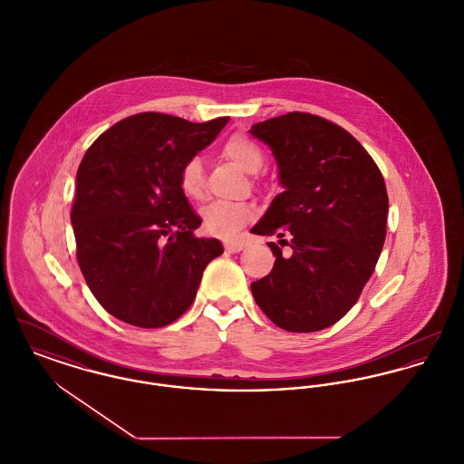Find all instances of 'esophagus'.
Listing matches in <instances>:
<instances>
[{
  "label": "esophagus",
  "mask_w": 464,
  "mask_h": 464,
  "mask_svg": "<svg viewBox=\"0 0 464 464\" xmlns=\"http://www.w3.org/2000/svg\"><path fill=\"white\" fill-rule=\"evenodd\" d=\"M224 246H226V250H227V252L235 254V252H240V250H244V248H246V244H244L242 240H233V242H226Z\"/></svg>",
  "instance_id": "esophagus-1"
}]
</instances>
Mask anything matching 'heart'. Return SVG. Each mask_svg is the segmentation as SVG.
<instances>
[{"label": "heart", "mask_w": 464, "mask_h": 464, "mask_svg": "<svg viewBox=\"0 0 464 464\" xmlns=\"http://www.w3.org/2000/svg\"><path fill=\"white\" fill-rule=\"evenodd\" d=\"M222 152L227 160L252 175L257 173L265 164L261 147L246 135H233L224 143ZM179 184L182 192L191 199H199L203 196L205 180L199 158H189L182 164ZM256 214L257 210L254 203L248 201H216L203 208L201 218L208 233L220 238H233L244 226L254 220Z\"/></svg>", "instance_id": "obj_1"}]
</instances>
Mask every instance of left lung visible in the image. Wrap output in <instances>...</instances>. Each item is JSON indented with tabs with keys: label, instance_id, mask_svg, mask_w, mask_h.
<instances>
[{
	"label": "left lung",
	"instance_id": "8db88e82",
	"mask_svg": "<svg viewBox=\"0 0 464 464\" xmlns=\"http://www.w3.org/2000/svg\"><path fill=\"white\" fill-rule=\"evenodd\" d=\"M250 135L272 149L284 186L250 231L276 235L293 250L284 257L268 244L275 265L250 284L252 296L285 331L333 326L359 300L381 256L389 210L381 169L349 131L319 115L289 111L254 124Z\"/></svg>",
	"mask_w": 464,
	"mask_h": 464
}]
</instances>
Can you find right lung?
I'll list each match as a JSON object with an SVG mask.
<instances>
[{
    "instance_id": "right-lung-1",
    "label": "right lung",
    "mask_w": 464,
    "mask_h": 464,
    "mask_svg": "<svg viewBox=\"0 0 464 464\" xmlns=\"http://www.w3.org/2000/svg\"><path fill=\"white\" fill-rule=\"evenodd\" d=\"M227 121L196 124L145 111L119 121L87 149L72 208L77 261L94 298L119 321L171 324L191 306L207 265L224 252L216 238L194 237L201 218L179 173Z\"/></svg>"
}]
</instances>
